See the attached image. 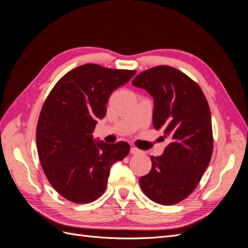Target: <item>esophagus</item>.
Here are the masks:
<instances>
[{"instance_id": "esophagus-1", "label": "esophagus", "mask_w": 248, "mask_h": 248, "mask_svg": "<svg viewBox=\"0 0 248 248\" xmlns=\"http://www.w3.org/2000/svg\"><path fill=\"white\" fill-rule=\"evenodd\" d=\"M130 153H131V154H140V150H139L138 148L132 147V148L130 149Z\"/></svg>"}]
</instances>
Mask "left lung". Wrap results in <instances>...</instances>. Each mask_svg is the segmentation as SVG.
Instances as JSON below:
<instances>
[{"label": "left lung", "instance_id": "1", "mask_svg": "<svg viewBox=\"0 0 248 248\" xmlns=\"http://www.w3.org/2000/svg\"><path fill=\"white\" fill-rule=\"evenodd\" d=\"M153 97V126L170 142L152 169L140 178V188L157 204L170 206L196 189L209 166L213 133L209 104L196 81L174 67L160 65L132 80Z\"/></svg>", "mask_w": 248, "mask_h": 248}]
</instances>
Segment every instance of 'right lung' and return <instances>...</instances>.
Returning a JSON list of instances; mask_svg holds the SVG:
<instances>
[{
	"instance_id": "add662e5",
	"label": "right lung",
	"mask_w": 248,
	"mask_h": 248,
	"mask_svg": "<svg viewBox=\"0 0 248 248\" xmlns=\"http://www.w3.org/2000/svg\"><path fill=\"white\" fill-rule=\"evenodd\" d=\"M136 73L81 65L60 78L44 101L36 129L37 151L48 182L68 201L89 204L100 198L110 167L128 155V142H95L92 132L107 114L111 92Z\"/></svg>"
}]
</instances>
